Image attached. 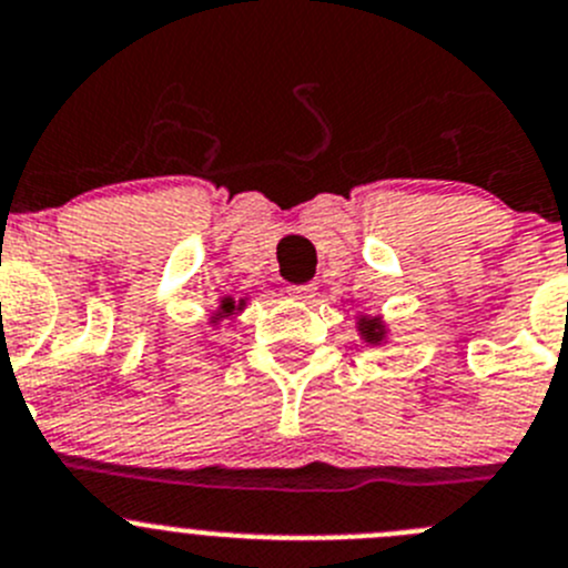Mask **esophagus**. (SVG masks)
<instances>
[{"label": "esophagus", "mask_w": 568, "mask_h": 568, "mask_svg": "<svg viewBox=\"0 0 568 568\" xmlns=\"http://www.w3.org/2000/svg\"><path fill=\"white\" fill-rule=\"evenodd\" d=\"M288 296H291V300L308 302V305H311V302L316 300V288H314V285H291Z\"/></svg>", "instance_id": "esophagus-1"}]
</instances>
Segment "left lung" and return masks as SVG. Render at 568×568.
Here are the masks:
<instances>
[{
  "label": "left lung",
  "mask_w": 568,
  "mask_h": 568,
  "mask_svg": "<svg viewBox=\"0 0 568 568\" xmlns=\"http://www.w3.org/2000/svg\"><path fill=\"white\" fill-rule=\"evenodd\" d=\"M356 331L358 336L364 338L367 344H386V338H389V327H386V322L381 320V316H358L356 320Z\"/></svg>",
  "instance_id": "left-lung-1"
}]
</instances>
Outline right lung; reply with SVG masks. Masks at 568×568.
<instances>
[{
	"instance_id": "1",
	"label": "right lung",
	"mask_w": 568,
	"mask_h": 568,
	"mask_svg": "<svg viewBox=\"0 0 568 568\" xmlns=\"http://www.w3.org/2000/svg\"><path fill=\"white\" fill-rule=\"evenodd\" d=\"M246 300L248 296H243V300H232V296H224V300L219 302V308H215V314L210 316V325L219 327L224 320H232L235 314H241L243 308H246Z\"/></svg>"
}]
</instances>
